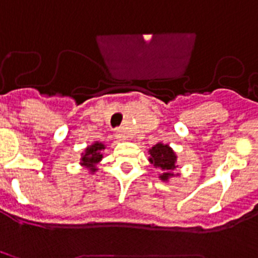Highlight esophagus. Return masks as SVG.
Instances as JSON below:
<instances>
[{
  "label": "esophagus",
  "instance_id": "34e87169",
  "mask_svg": "<svg viewBox=\"0 0 258 258\" xmlns=\"http://www.w3.org/2000/svg\"><path fill=\"white\" fill-rule=\"evenodd\" d=\"M115 139L116 140H119V142H123V140H126V135L123 134L122 130H116L115 131Z\"/></svg>",
  "mask_w": 258,
  "mask_h": 258
}]
</instances>
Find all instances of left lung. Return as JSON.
<instances>
[{
  "label": "left lung",
  "mask_w": 258,
  "mask_h": 258,
  "mask_svg": "<svg viewBox=\"0 0 258 258\" xmlns=\"http://www.w3.org/2000/svg\"><path fill=\"white\" fill-rule=\"evenodd\" d=\"M175 152L172 151V148L163 143H157L154 147L149 149V162L160 170L161 174L158 178L163 182H169V179L172 176L178 175L175 174V169L178 167L176 165Z\"/></svg>",
  "instance_id": "obj_1"
}]
</instances>
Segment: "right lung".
I'll return each mask as SVG.
<instances>
[{"label":"right lung","mask_w":258,"mask_h":258,"mask_svg":"<svg viewBox=\"0 0 258 258\" xmlns=\"http://www.w3.org/2000/svg\"><path fill=\"white\" fill-rule=\"evenodd\" d=\"M105 149V145L100 142H95L92 145L86 148L84 153H82V158H80V165L83 167H86L89 170V172H96L98 170L97 165L101 162L102 160V152Z\"/></svg>","instance_id":"add662e5"}]
</instances>
